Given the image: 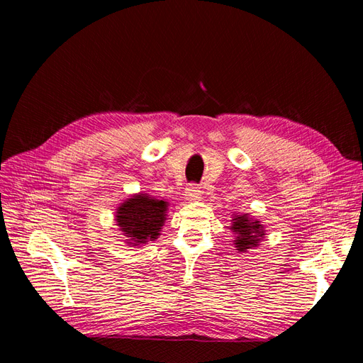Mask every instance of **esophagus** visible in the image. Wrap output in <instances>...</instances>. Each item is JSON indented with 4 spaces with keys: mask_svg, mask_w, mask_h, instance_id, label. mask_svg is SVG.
I'll list each match as a JSON object with an SVG mask.
<instances>
[{
    "mask_svg": "<svg viewBox=\"0 0 363 363\" xmlns=\"http://www.w3.org/2000/svg\"><path fill=\"white\" fill-rule=\"evenodd\" d=\"M201 191L196 184H191L188 189H186V199L189 201H199L201 199Z\"/></svg>",
    "mask_w": 363,
    "mask_h": 363,
    "instance_id": "34e87169",
    "label": "esophagus"
}]
</instances>
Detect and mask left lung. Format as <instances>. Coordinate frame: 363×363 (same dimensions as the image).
<instances>
[{
	"label": "left lung",
	"mask_w": 363,
	"mask_h": 363,
	"mask_svg": "<svg viewBox=\"0 0 363 363\" xmlns=\"http://www.w3.org/2000/svg\"><path fill=\"white\" fill-rule=\"evenodd\" d=\"M230 223H232V225L228 228L235 235L233 245L238 252L255 250L260 245L263 238L267 235V230L263 224L259 219L252 218L250 213H233Z\"/></svg>",
	"instance_id": "1"
}]
</instances>
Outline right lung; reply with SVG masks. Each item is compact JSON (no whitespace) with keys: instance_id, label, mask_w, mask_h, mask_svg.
Wrapping results in <instances>:
<instances>
[{"instance_id":"right-lung-1","label":"right lung","mask_w":363,"mask_h":363,"mask_svg":"<svg viewBox=\"0 0 363 363\" xmlns=\"http://www.w3.org/2000/svg\"><path fill=\"white\" fill-rule=\"evenodd\" d=\"M169 203L147 192L130 195L115 212V221L127 245L142 247L160 236Z\"/></svg>"}]
</instances>
